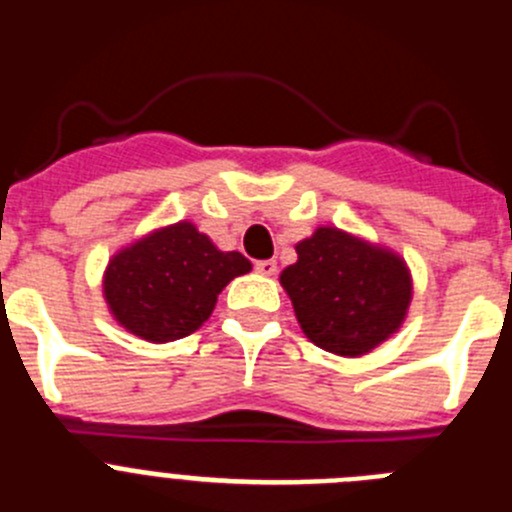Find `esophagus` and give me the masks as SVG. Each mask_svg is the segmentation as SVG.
<instances>
[{
  "instance_id": "esophagus-1",
  "label": "esophagus",
  "mask_w": 512,
  "mask_h": 512,
  "mask_svg": "<svg viewBox=\"0 0 512 512\" xmlns=\"http://www.w3.org/2000/svg\"><path fill=\"white\" fill-rule=\"evenodd\" d=\"M253 269L259 271L261 277H274V274H277V261H271V259L256 261V264H253Z\"/></svg>"
}]
</instances>
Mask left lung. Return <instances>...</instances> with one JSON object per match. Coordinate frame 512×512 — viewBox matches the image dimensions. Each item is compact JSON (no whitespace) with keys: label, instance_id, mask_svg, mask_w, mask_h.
Segmentation results:
<instances>
[{"label":"left lung","instance_id":"left-lung-1","mask_svg":"<svg viewBox=\"0 0 512 512\" xmlns=\"http://www.w3.org/2000/svg\"><path fill=\"white\" fill-rule=\"evenodd\" d=\"M295 251L279 282L315 346L356 359L402 328L413 277L400 253L333 225L315 228Z\"/></svg>","mask_w":512,"mask_h":512}]
</instances>
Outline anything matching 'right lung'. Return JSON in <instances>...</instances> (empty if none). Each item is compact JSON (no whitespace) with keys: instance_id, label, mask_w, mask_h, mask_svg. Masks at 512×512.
I'll list each match as a JSON object with an SVG mask.
<instances>
[{"instance_id":"1","label":"right lung","mask_w":512,"mask_h":512,"mask_svg":"<svg viewBox=\"0 0 512 512\" xmlns=\"http://www.w3.org/2000/svg\"><path fill=\"white\" fill-rule=\"evenodd\" d=\"M248 271L243 253L220 251L197 225L179 220L120 248L104 269L102 292L128 333L169 343L200 328L225 284Z\"/></svg>"}]
</instances>
